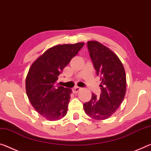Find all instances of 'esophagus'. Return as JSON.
Returning <instances> with one entry per match:
<instances>
[{"instance_id":"obj_1","label":"esophagus","mask_w":151,"mask_h":151,"mask_svg":"<svg viewBox=\"0 0 151 151\" xmlns=\"http://www.w3.org/2000/svg\"><path fill=\"white\" fill-rule=\"evenodd\" d=\"M81 88L79 87H75L73 88V93H76L78 91L81 90Z\"/></svg>"}]
</instances>
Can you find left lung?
I'll return each mask as SVG.
<instances>
[{"label":"left lung","mask_w":151,"mask_h":151,"mask_svg":"<svg viewBox=\"0 0 151 151\" xmlns=\"http://www.w3.org/2000/svg\"><path fill=\"white\" fill-rule=\"evenodd\" d=\"M87 48L97 75L101 77V94L98 97L92 93L91 99L83 104V108L91 118L104 120L114 114L125 96V70L118 57L105 45L89 41Z\"/></svg>","instance_id":"left-lung-1"}]
</instances>
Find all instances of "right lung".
Wrapping results in <instances>:
<instances>
[{
    "label": "right lung",
    "instance_id": "obj_1",
    "mask_svg": "<svg viewBox=\"0 0 151 151\" xmlns=\"http://www.w3.org/2000/svg\"><path fill=\"white\" fill-rule=\"evenodd\" d=\"M84 43L58 45L46 50L31 66L26 92L36 111L50 121L66 116L72 89L57 85L58 76Z\"/></svg>",
    "mask_w": 151,
    "mask_h": 151
}]
</instances>
